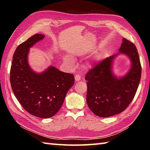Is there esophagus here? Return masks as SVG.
<instances>
[{"label":"esophagus","mask_w":150,"mask_h":150,"mask_svg":"<svg viewBox=\"0 0 150 150\" xmlns=\"http://www.w3.org/2000/svg\"><path fill=\"white\" fill-rule=\"evenodd\" d=\"M81 79V77L79 75H77L75 76V80L76 81H79Z\"/></svg>","instance_id":"34e87169"}]
</instances>
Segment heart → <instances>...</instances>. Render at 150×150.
Returning a JSON list of instances; mask_svg holds the SVG:
<instances>
[{"mask_svg": "<svg viewBox=\"0 0 150 150\" xmlns=\"http://www.w3.org/2000/svg\"><path fill=\"white\" fill-rule=\"evenodd\" d=\"M66 59H67V60H68V61L70 64H73V60L72 59L69 58V57H67Z\"/></svg>", "mask_w": 150, "mask_h": 150, "instance_id": "heart-1", "label": "heart"}]
</instances>
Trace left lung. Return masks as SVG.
I'll return each mask as SVG.
<instances>
[{"label":"left lung","instance_id":"obj_1","mask_svg":"<svg viewBox=\"0 0 150 150\" xmlns=\"http://www.w3.org/2000/svg\"><path fill=\"white\" fill-rule=\"evenodd\" d=\"M120 53L129 57L132 68L122 78L117 79L111 72L112 62L117 54L101 60L89 70L86 101L89 108L96 115L108 117L125 110L132 103L141 77V64L135 44L123 39Z\"/></svg>","mask_w":150,"mask_h":150}]
</instances>
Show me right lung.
Here are the masks:
<instances>
[{
	"label": "right lung",
	"instance_id": "1",
	"mask_svg": "<svg viewBox=\"0 0 150 150\" xmlns=\"http://www.w3.org/2000/svg\"><path fill=\"white\" fill-rule=\"evenodd\" d=\"M42 34H35L15 50L10 69L12 90L21 106L33 116L46 119L58 112L66 93L75 82L74 75L50 66L38 74L28 63L30 47L42 40Z\"/></svg>",
	"mask_w": 150,
	"mask_h": 150
}]
</instances>
